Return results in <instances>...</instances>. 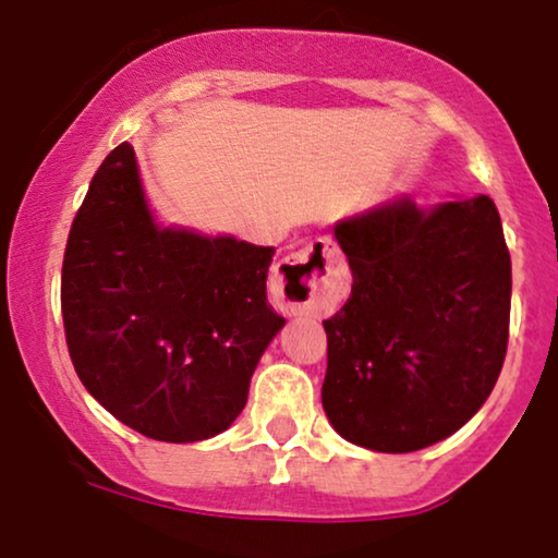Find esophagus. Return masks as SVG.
<instances>
[{"label":"esophagus","instance_id":"obj_1","mask_svg":"<svg viewBox=\"0 0 558 558\" xmlns=\"http://www.w3.org/2000/svg\"><path fill=\"white\" fill-rule=\"evenodd\" d=\"M345 262L324 240L275 264L272 294L291 313H329L345 294Z\"/></svg>","mask_w":558,"mask_h":558}]
</instances>
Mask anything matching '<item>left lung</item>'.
Here are the masks:
<instances>
[{
	"mask_svg": "<svg viewBox=\"0 0 558 558\" xmlns=\"http://www.w3.org/2000/svg\"><path fill=\"white\" fill-rule=\"evenodd\" d=\"M351 296L324 320L326 418L342 440L410 453L459 432L508 351L510 253L486 194H397L335 223Z\"/></svg>",
	"mask_w": 558,
	"mask_h": 558,
	"instance_id": "obj_1",
	"label": "left lung"
}]
</instances>
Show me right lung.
I'll return each instance as SVG.
<instances>
[{"instance_id":"1","label":"right lung","mask_w":558,"mask_h":558,"mask_svg":"<svg viewBox=\"0 0 558 558\" xmlns=\"http://www.w3.org/2000/svg\"><path fill=\"white\" fill-rule=\"evenodd\" d=\"M275 247L165 227L121 143L94 174L61 267L72 364L107 413L150 440L199 442L243 413L286 326L267 302Z\"/></svg>"}]
</instances>
